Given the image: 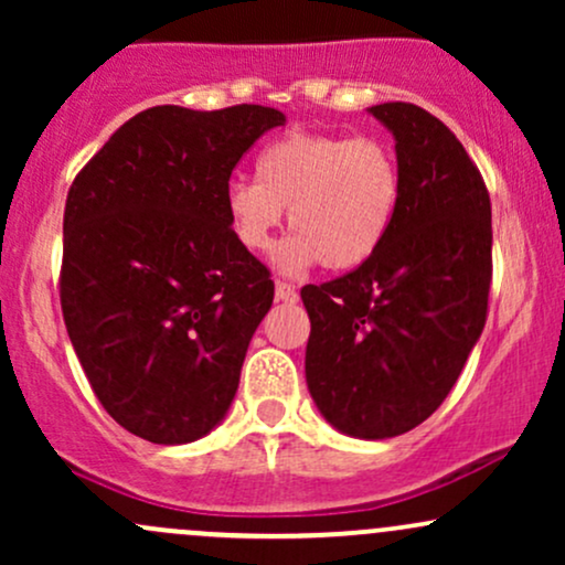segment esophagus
<instances>
[{
  "instance_id": "obj_1",
  "label": "esophagus",
  "mask_w": 565,
  "mask_h": 565,
  "mask_svg": "<svg viewBox=\"0 0 565 565\" xmlns=\"http://www.w3.org/2000/svg\"><path fill=\"white\" fill-rule=\"evenodd\" d=\"M276 300L278 302H295L297 300V291L291 284L287 281H276Z\"/></svg>"
}]
</instances>
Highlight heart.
<instances>
[{
  "mask_svg": "<svg viewBox=\"0 0 565 565\" xmlns=\"http://www.w3.org/2000/svg\"><path fill=\"white\" fill-rule=\"evenodd\" d=\"M401 204V167L385 142L345 135L291 132L263 148L255 183L233 180L223 206L244 249L263 252L289 210L295 228L274 252L281 274L316 265L353 270L391 233Z\"/></svg>",
  "mask_w": 565,
  "mask_h": 565,
  "instance_id": "1",
  "label": "heart"
}]
</instances>
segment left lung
<instances>
[{"label":"left lung","instance_id":"1","mask_svg":"<svg viewBox=\"0 0 565 565\" xmlns=\"http://www.w3.org/2000/svg\"><path fill=\"white\" fill-rule=\"evenodd\" d=\"M369 114L395 140L401 204L387 238L353 274L305 287V382L321 417L382 440L425 423L486 323L491 201L462 142L412 103Z\"/></svg>","mask_w":565,"mask_h":565}]
</instances>
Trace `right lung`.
Returning <instances> with one entry per match:
<instances>
[{"label":"right lung","instance_id":"1","mask_svg":"<svg viewBox=\"0 0 565 565\" xmlns=\"http://www.w3.org/2000/svg\"><path fill=\"white\" fill-rule=\"evenodd\" d=\"M287 116L268 106H157L125 121L76 174L63 215V319L103 408L178 446L223 423L268 268L233 238V167Z\"/></svg>","mask_w":565,"mask_h":565}]
</instances>
